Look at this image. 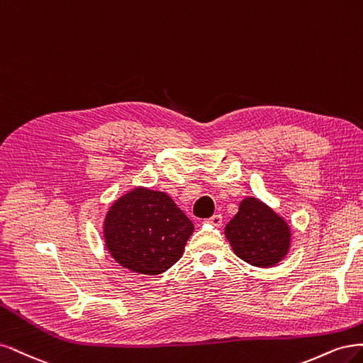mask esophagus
<instances>
[{
    "label": "esophagus",
    "instance_id": "esophagus-1",
    "mask_svg": "<svg viewBox=\"0 0 363 363\" xmlns=\"http://www.w3.org/2000/svg\"><path fill=\"white\" fill-rule=\"evenodd\" d=\"M208 223H211L213 226H221V223H223V217H221V214H214L213 217H209Z\"/></svg>",
    "mask_w": 363,
    "mask_h": 363
}]
</instances>
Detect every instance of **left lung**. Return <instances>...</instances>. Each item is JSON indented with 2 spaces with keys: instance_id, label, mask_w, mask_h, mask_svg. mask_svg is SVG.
<instances>
[{
  "instance_id": "obj_1",
  "label": "left lung",
  "mask_w": 363,
  "mask_h": 363,
  "mask_svg": "<svg viewBox=\"0 0 363 363\" xmlns=\"http://www.w3.org/2000/svg\"><path fill=\"white\" fill-rule=\"evenodd\" d=\"M225 233L240 259L261 268L277 264L288 253L291 242L285 220L255 197L244 199Z\"/></svg>"
}]
</instances>
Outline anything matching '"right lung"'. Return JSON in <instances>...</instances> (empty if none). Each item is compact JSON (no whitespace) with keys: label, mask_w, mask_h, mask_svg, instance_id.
<instances>
[{"label":"right lung","mask_w":363,"mask_h":363,"mask_svg":"<svg viewBox=\"0 0 363 363\" xmlns=\"http://www.w3.org/2000/svg\"><path fill=\"white\" fill-rule=\"evenodd\" d=\"M194 226L161 191L135 189L116 201L104 221L105 245L134 273L161 274L177 264Z\"/></svg>","instance_id":"1"}]
</instances>
